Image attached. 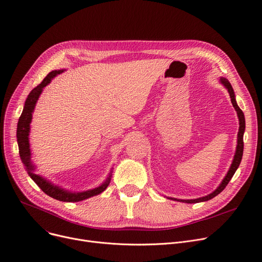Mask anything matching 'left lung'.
<instances>
[{"instance_id":"obj_1","label":"left lung","mask_w":262,"mask_h":262,"mask_svg":"<svg viewBox=\"0 0 262 262\" xmlns=\"http://www.w3.org/2000/svg\"><path fill=\"white\" fill-rule=\"evenodd\" d=\"M220 82L227 89L229 96H230V101L232 103L233 108L237 112V116L239 119V132H238V137H237V147H236V153L235 156H233L232 162L230 164V168L227 172V174L225 175V177L223 178V181L221 182V184L219 185V187L211 192L210 194L208 195H205L199 199H194V200H180V199H174V198H168L170 200L173 201H177V202H183V203H188V204H193V203H200V202H206V201H209L211 199H213L214 196H216L219 193H221V192L225 189V187L227 186V184L229 183V181L231 180V177L233 176V174L236 173L237 169L240 166V162L242 159V155H243V135H244V130H245V119H244V114L242 110L239 108L237 101H236V96H235V92H233V89L230 85V82L228 81L227 78L225 77H220Z\"/></svg>"}]
</instances>
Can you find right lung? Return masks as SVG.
<instances>
[{
    "mask_svg": "<svg viewBox=\"0 0 262 262\" xmlns=\"http://www.w3.org/2000/svg\"><path fill=\"white\" fill-rule=\"evenodd\" d=\"M64 70H55L50 72L47 77L40 82V84L34 88L31 93L27 95V99L23 106V112L19 118L18 126H17V142L19 146V154L21 157V160L24 164V167L27 171V174L31 176L32 180L37 184V186L42 190L46 194L49 196L61 201V202H79L84 201L86 199H89L91 196L98 195L108 187L110 181H112L113 176V168L108 173V176L106 180L103 182L102 185L96 187L94 189L81 191V192H72L61 188L60 186H57L53 184L52 182L48 181L47 178L42 177L39 174L35 173V164L32 161V152H31V144H30V132H31V123L33 119V113L36 106V103L39 99L40 94L42 93L43 88L47 87L52 79L62 73Z\"/></svg>",
    "mask_w": 262,
    "mask_h": 262,
    "instance_id": "add662e5",
    "label": "right lung"
}]
</instances>
